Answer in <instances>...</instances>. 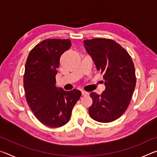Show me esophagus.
<instances>
[{
	"instance_id": "esophagus-1",
	"label": "esophagus",
	"mask_w": 157,
	"mask_h": 157,
	"mask_svg": "<svg viewBox=\"0 0 157 157\" xmlns=\"http://www.w3.org/2000/svg\"><path fill=\"white\" fill-rule=\"evenodd\" d=\"M89 92H86V91H82V95H84V96H85V95H89Z\"/></svg>"
}]
</instances>
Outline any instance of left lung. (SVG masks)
<instances>
[{
    "label": "left lung",
    "mask_w": 157,
    "mask_h": 157,
    "mask_svg": "<svg viewBox=\"0 0 157 157\" xmlns=\"http://www.w3.org/2000/svg\"><path fill=\"white\" fill-rule=\"evenodd\" d=\"M84 46L98 71L104 74L105 91L101 95L91 92L90 116L100 123H111L128 107L136 86L134 63L120 44L109 39L84 41Z\"/></svg>",
    "instance_id": "1"
}]
</instances>
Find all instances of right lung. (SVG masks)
Listing matches in <instances>:
<instances>
[{
	"mask_svg": "<svg viewBox=\"0 0 157 157\" xmlns=\"http://www.w3.org/2000/svg\"><path fill=\"white\" fill-rule=\"evenodd\" d=\"M71 46L69 39H46L31 50L25 63L23 85L26 100L36 118L50 127L68 123L82 95L79 90L66 91L55 85L60 57Z\"/></svg>",
	"mask_w": 157,
	"mask_h": 157,
	"instance_id": "obj_1",
	"label": "right lung"
}]
</instances>
